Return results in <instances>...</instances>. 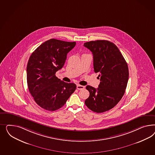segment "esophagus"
Instances as JSON below:
<instances>
[{
    "label": "esophagus",
    "mask_w": 155,
    "mask_h": 155,
    "mask_svg": "<svg viewBox=\"0 0 155 155\" xmlns=\"http://www.w3.org/2000/svg\"><path fill=\"white\" fill-rule=\"evenodd\" d=\"M84 86L80 85V84H77V89L78 90H82L84 89Z\"/></svg>",
    "instance_id": "1"
}]
</instances>
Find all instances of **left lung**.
<instances>
[{"instance_id": "1", "label": "left lung", "mask_w": 155, "mask_h": 155, "mask_svg": "<svg viewBox=\"0 0 155 155\" xmlns=\"http://www.w3.org/2000/svg\"><path fill=\"white\" fill-rule=\"evenodd\" d=\"M93 54L94 72L99 73L100 84L95 89L87 85L89 98L84 101L91 111L101 113L115 106L125 93L129 77L127 62L114 43L96 40L84 43Z\"/></svg>"}]
</instances>
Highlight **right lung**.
Returning <instances> with one entry per match:
<instances>
[{"instance_id": "obj_1", "label": "right lung", "mask_w": 155, "mask_h": 155, "mask_svg": "<svg viewBox=\"0 0 155 155\" xmlns=\"http://www.w3.org/2000/svg\"><path fill=\"white\" fill-rule=\"evenodd\" d=\"M75 44L52 38L41 44L29 57L27 66L28 89L41 108L52 111L61 108L76 89L75 84L65 82L55 75Z\"/></svg>"}]
</instances>
